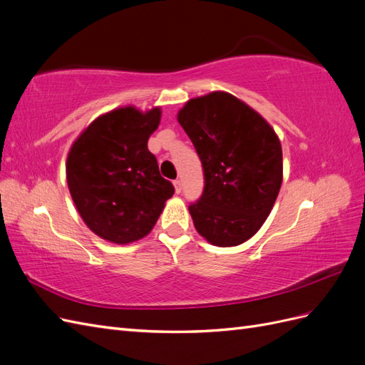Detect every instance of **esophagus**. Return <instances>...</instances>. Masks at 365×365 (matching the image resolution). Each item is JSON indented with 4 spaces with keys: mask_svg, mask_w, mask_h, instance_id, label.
Instances as JSON below:
<instances>
[{
    "mask_svg": "<svg viewBox=\"0 0 365 365\" xmlns=\"http://www.w3.org/2000/svg\"><path fill=\"white\" fill-rule=\"evenodd\" d=\"M173 185H175V192L176 193H181L182 192V181L181 180H175Z\"/></svg>",
    "mask_w": 365,
    "mask_h": 365,
    "instance_id": "1",
    "label": "esophagus"
}]
</instances>
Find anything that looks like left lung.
<instances>
[{
  "instance_id": "8db88e82",
  "label": "left lung",
  "mask_w": 365,
  "mask_h": 365,
  "mask_svg": "<svg viewBox=\"0 0 365 365\" xmlns=\"http://www.w3.org/2000/svg\"><path fill=\"white\" fill-rule=\"evenodd\" d=\"M180 125L204 169V192L189 205L197 233L216 247H236L257 233L283 181V153L272 126L233 94L190 98Z\"/></svg>"
}]
</instances>
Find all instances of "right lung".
Masks as SVG:
<instances>
[{
  "mask_svg": "<svg viewBox=\"0 0 365 365\" xmlns=\"http://www.w3.org/2000/svg\"><path fill=\"white\" fill-rule=\"evenodd\" d=\"M161 108L128 105L98 115L70 148L65 172L73 202L94 235L117 245L148 236L175 189L148 149Z\"/></svg>",
  "mask_w": 365,
  "mask_h": 365,
  "instance_id": "right-lung-1",
  "label": "right lung"
}]
</instances>
